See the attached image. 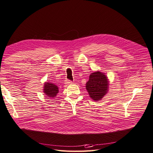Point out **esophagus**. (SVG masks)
Wrapping results in <instances>:
<instances>
[{"instance_id":"obj_1","label":"esophagus","mask_w":153,"mask_h":153,"mask_svg":"<svg viewBox=\"0 0 153 153\" xmlns=\"http://www.w3.org/2000/svg\"><path fill=\"white\" fill-rule=\"evenodd\" d=\"M65 84H72V81H69V80H67L65 81Z\"/></svg>"}]
</instances>
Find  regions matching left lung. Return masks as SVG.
I'll return each instance as SVG.
<instances>
[{"instance_id":"1","label":"left lung","mask_w":153,"mask_h":153,"mask_svg":"<svg viewBox=\"0 0 153 153\" xmlns=\"http://www.w3.org/2000/svg\"><path fill=\"white\" fill-rule=\"evenodd\" d=\"M86 86L91 98L94 101L100 100L108 91V79L102 72H93L89 76V79Z\"/></svg>"}]
</instances>
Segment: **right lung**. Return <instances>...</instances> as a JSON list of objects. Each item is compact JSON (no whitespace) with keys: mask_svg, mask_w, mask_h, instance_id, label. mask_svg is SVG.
<instances>
[{"mask_svg":"<svg viewBox=\"0 0 153 153\" xmlns=\"http://www.w3.org/2000/svg\"><path fill=\"white\" fill-rule=\"evenodd\" d=\"M44 93L48 97H55L59 92V88L56 85L50 82H46L44 84Z\"/></svg>","mask_w":153,"mask_h":153,"instance_id":"1","label":"right lung"}]
</instances>
